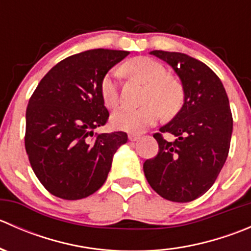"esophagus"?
Returning <instances> with one entry per match:
<instances>
[{
  "instance_id": "obj_1",
  "label": "esophagus",
  "mask_w": 251,
  "mask_h": 251,
  "mask_svg": "<svg viewBox=\"0 0 251 251\" xmlns=\"http://www.w3.org/2000/svg\"><path fill=\"white\" fill-rule=\"evenodd\" d=\"M128 140H130L131 142H136V141L140 140V136L135 135V133H130V135H128Z\"/></svg>"
}]
</instances>
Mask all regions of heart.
Returning a JSON list of instances; mask_svg holds the SVG:
<instances>
[{"label":"heart","instance_id":"1","mask_svg":"<svg viewBox=\"0 0 251 251\" xmlns=\"http://www.w3.org/2000/svg\"><path fill=\"white\" fill-rule=\"evenodd\" d=\"M123 72L147 85L144 105L140 108L120 107L111 114L110 124L114 128L126 132L141 133L154 125L164 114H174L181 107L183 90L177 80L168 76L165 67L149 57H136L123 65ZM115 73H109L100 83V95L105 107L118 104L119 93Z\"/></svg>","mask_w":251,"mask_h":251}]
</instances>
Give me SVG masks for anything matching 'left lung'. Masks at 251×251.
Returning a JSON list of instances; mask_svg holds the SVG:
<instances>
[{
    "label": "left lung",
    "instance_id": "left-lung-1",
    "mask_svg": "<svg viewBox=\"0 0 251 251\" xmlns=\"http://www.w3.org/2000/svg\"><path fill=\"white\" fill-rule=\"evenodd\" d=\"M168 63L182 82L184 102L173 120L154 133L155 158L143 164L146 178L160 197L187 203L214 184L228 155L233 119L219 76L201 60L179 52L151 50ZM163 133L174 136V141Z\"/></svg>",
    "mask_w": 251,
    "mask_h": 251
}]
</instances>
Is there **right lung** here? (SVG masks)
<instances>
[{
  "mask_svg": "<svg viewBox=\"0 0 251 251\" xmlns=\"http://www.w3.org/2000/svg\"><path fill=\"white\" fill-rule=\"evenodd\" d=\"M127 50H85L70 55L40 81L26 108L25 149L39 181L53 196L77 201L103 186L126 132L100 133L105 125L100 83Z\"/></svg>",
  "mask_w": 251,
  "mask_h": 251,
  "instance_id": "add662e5",
  "label": "right lung"
}]
</instances>
